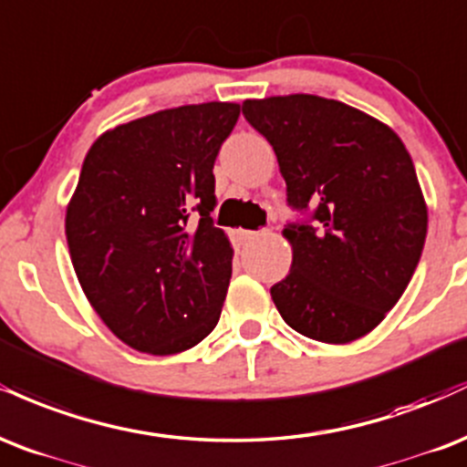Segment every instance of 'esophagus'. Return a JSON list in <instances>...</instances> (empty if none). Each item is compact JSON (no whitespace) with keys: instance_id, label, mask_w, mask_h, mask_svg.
<instances>
[{"instance_id":"1","label":"esophagus","mask_w":467,"mask_h":467,"mask_svg":"<svg viewBox=\"0 0 467 467\" xmlns=\"http://www.w3.org/2000/svg\"><path fill=\"white\" fill-rule=\"evenodd\" d=\"M268 229H262V232H249V229H238L235 232V238H238V243H251V240H255L257 235H266Z\"/></svg>"}]
</instances>
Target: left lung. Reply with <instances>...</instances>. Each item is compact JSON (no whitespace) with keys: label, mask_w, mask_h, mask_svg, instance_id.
I'll list each match as a JSON object with an SVG mask.
<instances>
[{"label":"left lung","mask_w":467,"mask_h":467,"mask_svg":"<svg viewBox=\"0 0 467 467\" xmlns=\"http://www.w3.org/2000/svg\"><path fill=\"white\" fill-rule=\"evenodd\" d=\"M243 113L277 155L293 265L271 288L282 319L321 343H352L398 304L421 257L429 210L402 140L338 100L293 93L244 100Z\"/></svg>","instance_id":"1"}]
</instances>
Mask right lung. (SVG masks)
I'll return each instance as SVG.
<instances>
[{"mask_svg": "<svg viewBox=\"0 0 467 467\" xmlns=\"http://www.w3.org/2000/svg\"><path fill=\"white\" fill-rule=\"evenodd\" d=\"M240 104L166 109L93 141L65 216L87 299L119 341L152 356L216 327L234 249L213 227V161Z\"/></svg>", "mask_w": 467, "mask_h": 467, "instance_id": "right-lung-1", "label": "right lung"}]
</instances>
